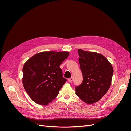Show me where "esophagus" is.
Instances as JSON below:
<instances>
[{
	"label": "esophagus",
	"mask_w": 131,
	"mask_h": 131,
	"mask_svg": "<svg viewBox=\"0 0 131 131\" xmlns=\"http://www.w3.org/2000/svg\"><path fill=\"white\" fill-rule=\"evenodd\" d=\"M73 78L71 77V78H69V79H68V81L69 82H71L73 81Z\"/></svg>",
	"instance_id": "34e87169"
}]
</instances>
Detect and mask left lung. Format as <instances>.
Listing matches in <instances>:
<instances>
[{
	"label": "left lung",
	"instance_id": "1",
	"mask_svg": "<svg viewBox=\"0 0 131 131\" xmlns=\"http://www.w3.org/2000/svg\"><path fill=\"white\" fill-rule=\"evenodd\" d=\"M79 61L83 82L75 88L76 94L86 104L98 101L111 86L113 68L102 54L78 49Z\"/></svg>",
	"mask_w": 131,
	"mask_h": 131
}]
</instances>
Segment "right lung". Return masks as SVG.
I'll list each match as a JSON object with an SVG mask.
<instances>
[{"label":"right lung","instance_id":"add662e5","mask_svg":"<svg viewBox=\"0 0 131 131\" xmlns=\"http://www.w3.org/2000/svg\"><path fill=\"white\" fill-rule=\"evenodd\" d=\"M68 55L67 51L41 52L24 64L22 83L33 101L46 106L57 97L66 81L59 66Z\"/></svg>","mask_w":131,"mask_h":131}]
</instances>
